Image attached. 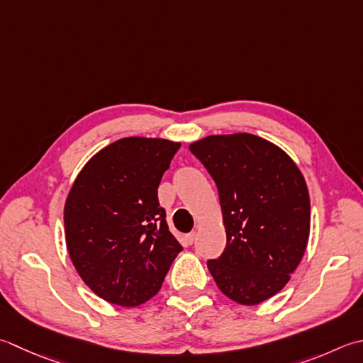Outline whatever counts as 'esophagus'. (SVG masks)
Segmentation results:
<instances>
[{
    "label": "esophagus",
    "mask_w": 363,
    "mask_h": 363,
    "mask_svg": "<svg viewBox=\"0 0 363 363\" xmlns=\"http://www.w3.org/2000/svg\"><path fill=\"white\" fill-rule=\"evenodd\" d=\"M196 236H198V234H196V231H191V233H189L187 234V236H186V242L187 244H194L195 242V240H196Z\"/></svg>",
    "instance_id": "obj_1"
}]
</instances>
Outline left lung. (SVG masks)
Here are the masks:
<instances>
[{"mask_svg":"<svg viewBox=\"0 0 363 363\" xmlns=\"http://www.w3.org/2000/svg\"><path fill=\"white\" fill-rule=\"evenodd\" d=\"M218 189L225 252L208 261L218 289L240 305H258L285 288L307 248V182L281 147L252 133L194 141Z\"/></svg>","mask_w":363,"mask_h":363,"instance_id":"8db88e82","label":"left lung"}]
</instances>
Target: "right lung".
I'll return each mask as SVG.
<instances>
[{
	"label": "right lung",
	"mask_w": 363,
	"mask_h": 363,
	"mask_svg": "<svg viewBox=\"0 0 363 363\" xmlns=\"http://www.w3.org/2000/svg\"><path fill=\"white\" fill-rule=\"evenodd\" d=\"M181 143L127 137L86 162L64 204L66 245L78 275L104 301L137 307L159 293L182 250L157 189Z\"/></svg>",
	"instance_id": "add662e5"
}]
</instances>
